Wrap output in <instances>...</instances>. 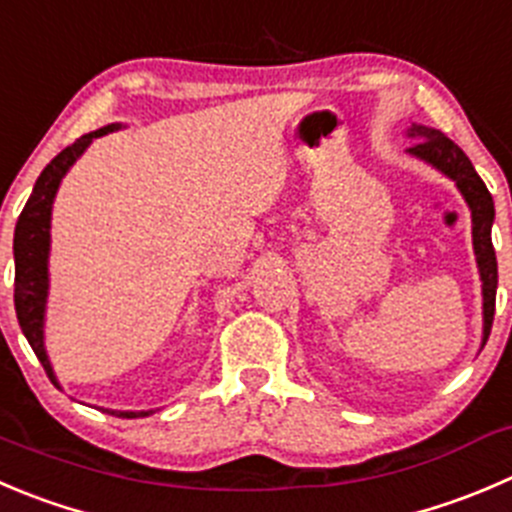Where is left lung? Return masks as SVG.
Returning <instances> with one entry per match:
<instances>
[{
	"mask_svg": "<svg viewBox=\"0 0 512 512\" xmlns=\"http://www.w3.org/2000/svg\"><path fill=\"white\" fill-rule=\"evenodd\" d=\"M405 135L410 140H415L413 147H408V155L415 160L425 162L433 170H438L440 175H445L448 180L455 182L458 192L463 195L465 205L470 210V222H473V252L475 262H478L480 282H483V345L488 342L490 327H493V315H495V290H498V260H495L493 250V230L495 222V205L493 197H490L488 187L480 180V175L475 172L473 162L468 160L463 150L455 145L453 140L443 135L440 130L433 127H425V124L413 122L408 127Z\"/></svg>",
	"mask_w": 512,
	"mask_h": 512,
	"instance_id": "obj_1",
	"label": "left lung"
}]
</instances>
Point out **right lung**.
Masks as SVG:
<instances>
[{"instance_id": "obj_1", "label": "right lung", "mask_w": 512, "mask_h": 512, "mask_svg": "<svg viewBox=\"0 0 512 512\" xmlns=\"http://www.w3.org/2000/svg\"><path fill=\"white\" fill-rule=\"evenodd\" d=\"M122 130V124H107L89 135L79 137L74 145L59 152L52 162L42 170L34 182V190L19 215L14 227V307L24 337L32 345L34 355L39 357L47 370L49 380L59 388L54 367L49 362L47 347H44V320H47V297H49V250H52V207L64 175L72 170L74 162L84 155L97 137ZM117 418H145L155 410H104Z\"/></svg>"}]
</instances>
